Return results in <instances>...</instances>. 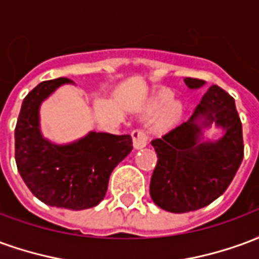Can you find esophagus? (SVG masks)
Returning a JSON list of instances; mask_svg holds the SVG:
<instances>
[{
  "label": "esophagus",
  "mask_w": 259,
  "mask_h": 259,
  "mask_svg": "<svg viewBox=\"0 0 259 259\" xmlns=\"http://www.w3.org/2000/svg\"><path fill=\"white\" fill-rule=\"evenodd\" d=\"M132 137H133V146H135V148H137V150L146 147L147 144H148V140H150L147 132L143 129L133 130V132H132Z\"/></svg>",
  "instance_id": "34e87169"
}]
</instances>
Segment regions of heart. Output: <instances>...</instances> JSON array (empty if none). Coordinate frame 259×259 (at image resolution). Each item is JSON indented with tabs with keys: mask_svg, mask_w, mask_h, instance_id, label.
<instances>
[{
	"mask_svg": "<svg viewBox=\"0 0 259 259\" xmlns=\"http://www.w3.org/2000/svg\"><path fill=\"white\" fill-rule=\"evenodd\" d=\"M170 100V94H169L168 91H162V93H159L155 98H154V101L151 104V109L152 111H155L159 107H162L165 102H168ZM180 112H182V108L178 102H170L168 107L163 109L161 115H159V118H158V124L159 126H170V124H174L178 122V119L180 118Z\"/></svg>",
	"mask_w": 259,
	"mask_h": 259,
	"instance_id": "b5f03b06",
	"label": "heart"
}]
</instances>
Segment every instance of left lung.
<instances>
[{
	"label": "left lung",
	"mask_w": 259,
	"mask_h": 259,
	"mask_svg": "<svg viewBox=\"0 0 259 259\" xmlns=\"http://www.w3.org/2000/svg\"><path fill=\"white\" fill-rule=\"evenodd\" d=\"M185 83L189 89L205 84L193 77H186ZM212 123L225 133L217 142H202V127ZM151 144L158 157L150 183L152 201L174 213L209 205L232 183L244 157L243 127L233 97L211 85L187 122Z\"/></svg>",
	"instance_id": "left-lung-1"
}]
</instances>
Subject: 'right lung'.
Wrapping results in <instances>:
<instances>
[{"label": "right lung", "mask_w": 259, "mask_h": 259, "mask_svg": "<svg viewBox=\"0 0 259 259\" xmlns=\"http://www.w3.org/2000/svg\"><path fill=\"white\" fill-rule=\"evenodd\" d=\"M72 80H47L25 97L15 127V159L29 190L44 204L66 209L98 205L107 194L115 166L133 150L129 135L90 132L83 139L58 146L40 130V105L59 85Z\"/></svg>", "instance_id": "add662e5"}]
</instances>
